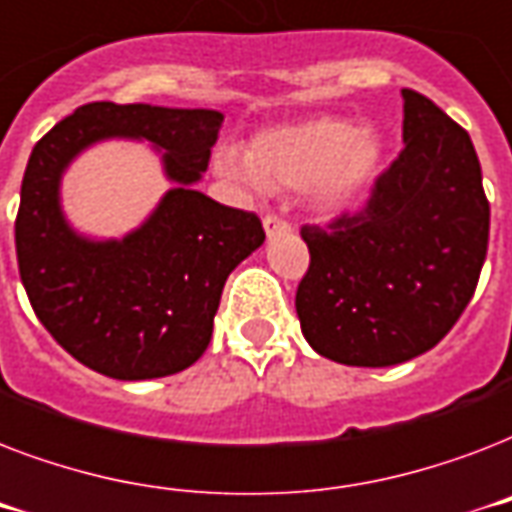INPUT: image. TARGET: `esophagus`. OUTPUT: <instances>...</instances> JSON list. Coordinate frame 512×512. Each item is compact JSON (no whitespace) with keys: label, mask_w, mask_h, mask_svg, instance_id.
<instances>
[{"label":"esophagus","mask_w":512,"mask_h":512,"mask_svg":"<svg viewBox=\"0 0 512 512\" xmlns=\"http://www.w3.org/2000/svg\"><path fill=\"white\" fill-rule=\"evenodd\" d=\"M263 228H265V233H268V239H273V236H279V233L292 231V223H289V220H284V217H279V215H265L263 217Z\"/></svg>","instance_id":"esophagus-1"}]
</instances>
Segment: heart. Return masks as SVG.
Listing matches in <instances>:
<instances>
[{
    "instance_id": "b5f03b06",
    "label": "heart",
    "mask_w": 512,
    "mask_h": 512,
    "mask_svg": "<svg viewBox=\"0 0 512 512\" xmlns=\"http://www.w3.org/2000/svg\"><path fill=\"white\" fill-rule=\"evenodd\" d=\"M382 143L348 119L319 116L308 122L281 124L255 135L249 154L220 148L217 172L249 188H308L321 212H340L372 183L380 167Z\"/></svg>"
}]
</instances>
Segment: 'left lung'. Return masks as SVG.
<instances>
[{"mask_svg":"<svg viewBox=\"0 0 512 512\" xmlns=\"http://www.w3.org/2000/svg\"><path fill=\"white\" fill-rule=\"evenodd\" d=\"M404 95V148L358 212L303 225L311 265L295 308L305 340L348 366H393L444 340L476 292L489 201L470 135Z\"/></svg>","mask_w":512,"mask_h":512,"instance_id":"obj_1","label":"left lung"}]
</instances>
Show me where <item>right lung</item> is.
<instances>
[{
    "label": "right lung",
    "instance_id": "add662e5",
    "mask_svg": "<svg viewBox=\"0 0 512 512\" xmlns=\"http://www.w3.org/2000/svg\"><path fill=\"white\" fill-rule=\"evenodd\" d=\"M223 124L209 108L79 106L28 156L15 217L20 281L36 319L76 361L114 380L183 372L207 350L225 279L265 241L255 212L193 188ZM108 137L164 150L171 189L138 232L92 242L65 223L59 177L76 153Z\"/></svg>",
    "mask_w": 512,
    "mask_h": 512
}]
</instances>
